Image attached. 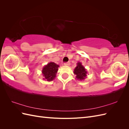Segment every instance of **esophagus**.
Listing matches in <instances>:
<instances>
[{"label": "esophagus", "mask_w": 129, "mask_h": 129, "mask_svg": "<svg viewBox=\"0 0 129 129\" xmlns=\"http://www.w3.org/2000/svg\"><path fill=\"white\" fill-rule=\"evenodd\" d=\"M64 66H68L70 65V63H69V62H66V63H64Z\"/></svg>", "instance_id": "1"}]
</instances>
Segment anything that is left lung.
Segmentation results:
<instances>
[{"label":"left lung","mask_w":129,"mask_h":129,"mask_svg":"<svg viewBox=\"0 0 129 129\" xmlns=\"http://www.w3.org/2000/svg\"><path fill=\"white\" fill-rule=\"evenodd\" d=\"M74 73L76 75L77 80L82 81L86 78L87 72L81 62H79L77 63L76 68L74 70Z\"/></svg>","instance_id":"8db88e82"}]
</instances>
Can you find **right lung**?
<instances>
[{
    "instance_id": "add662e5",
    "label": "right lung",
    "mask_w": 129,
    "mask_h": 129,
    "mask_svg": "<svg viewBox=\"0 0 129 129\" xmlns=\"http://www.w3.org/2000/svg\"><path fill=\"white\" fill-rule=\"evenodd\" d=\"M58 67L59 66L52 62L44 66L42 71L43 76L44 77V79L47 81H53L56 77Z\"/></svg>"
}]
</instances>
